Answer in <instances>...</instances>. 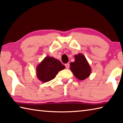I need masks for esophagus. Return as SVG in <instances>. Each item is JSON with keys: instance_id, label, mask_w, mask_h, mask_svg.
I'll return each instance as SVG.
<instances>
[{"instance_id": "obj_1", "label": "esophagus", "mask_w": 123, "mask_h": 123, "mask_svg": "<svg viewBox=\"0 0 123 123\" xmlns=\"http://www.w3.org/2000/svg\"><path fill=\"white\" fill-rule=\"evenodd\" d=\"M65 67H66V69H69L70 65H69V64H66L65 65Z\"/></svg>"}]
</instances>
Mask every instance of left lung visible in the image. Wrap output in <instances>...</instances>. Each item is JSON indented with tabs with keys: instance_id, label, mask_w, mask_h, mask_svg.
Instances as JSON below:
<instances>
[{
	"instance_id": "8db88e82",
	"label": "left lung",
	"mask_w": 123,
	"mask_h": 123,
	"mask_svg": "<svg viewBox=\"0 0 123 123\" xmlns=\"http://www.w3.org/2000/svg\"><path fill=\"white\" fill-rule=\"evenodd\" d=\"M75 62L70 63V70L79 80H84L91 74L89 64L83 54L79 53L75 55Z\"/></svg>"
}]
</instances>
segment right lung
<instances>
[{
  "mask_svg": "<svg viewBox=\"0 0 123 123\" xmlns=\"http://www.w3.org/2000/svg\"><path fill=\"white\" fill-rule=\"evenodd\" d=\"M65 68L59 60L53 57L47 56L37 67V75L43 83L54 79L58 72Z\"/></svg>",
  "mask_w": 123,
  "mask_h": 123,
  "instance_id": "1",
  "label": "right lung"
}]
</instances>
